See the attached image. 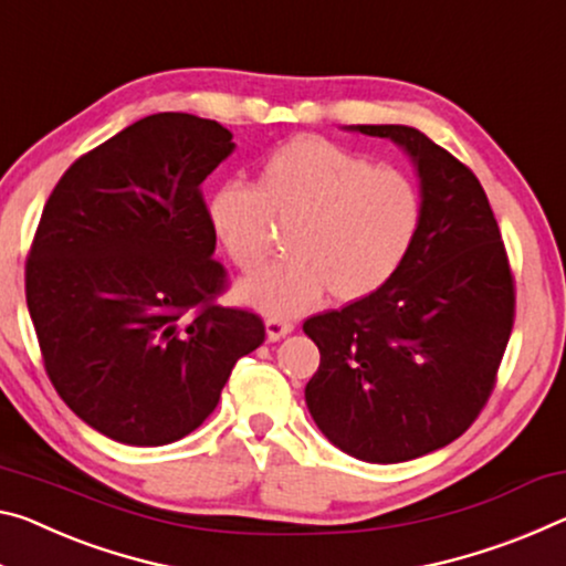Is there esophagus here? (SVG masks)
I'll return each mask as SVG.
<instances>
[{"label": "esophagus", "instance_id": "34e87169", "mask_svg": "<svg viewBox=\"0 0 566 566\" xmlns=\"http://www.w3.org/2000/svg\"><path fill=\"white\" fill-rule=\"evenodd\" d=\"M294 329V322L292 319H284V317H266V337L276 343V339H282L290 335Z\"/></svg>", "mask_w": 566, "mask_h": 566}]
</instances>
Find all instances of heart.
I'll return each instance as SVG.
<instances>
[{"instance_id":"obj_1","label":"heart","mask_w":566,"mask_h":566,"mask_svg":"<svg viewBox=\"0 0 566 566\" xmlns=\"http://www.w3.org/2000/svg\"><path fill=\"white\" fill-rule=\"evenodd\" d=\"M209 223L241 272H256L290 229L284 262L244 292L266 315L294 317L329 292L357 302L406 264L423 223V196L406 170L375 166L325 138L302 136L264 158L259 184L227 181L209 199Z\"/></svg>"}]
</instances>
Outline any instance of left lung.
<instances>
[{"mask_svg":"<svg viewBox=\"0 0 566 566\" xmlns=\"http://www.w3.org/2000/svg\"><path fill=\"white\" fill-rule=\"evenodd\" d=\"M349 128L410 156L423 223L382 290L304 322L319 347L304 400L339 451L400 463L455 441L486 406L514 327V276L469 166L408 125Z\"/></svg>","mask_w":566,"mask_h":566,"instance_id":"obj_1","label":"left lung"}]
</instances>
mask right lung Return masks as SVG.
Returning a JSON list of instances; mask_svg holds the SVG:
<instances>
[{
	"label": "right lung",
	"instance_id": "right-lung-1",
	"mask_svg": "<svg viewBox=\"0 0 566 566\" xmlns=\"http://www.w3.org/2000/svg\"><path fill=\"white\" fill-rule=\"evenodd\" d=\"M231 133L156 113L80 156L44 203L24 269L27 307L57 396L90 428L166 446L199 428L264 322L221 307L201 184Z\"/></svg>",
	"mask_w": 566,
	"mask_h": 566
}]
</instances>
